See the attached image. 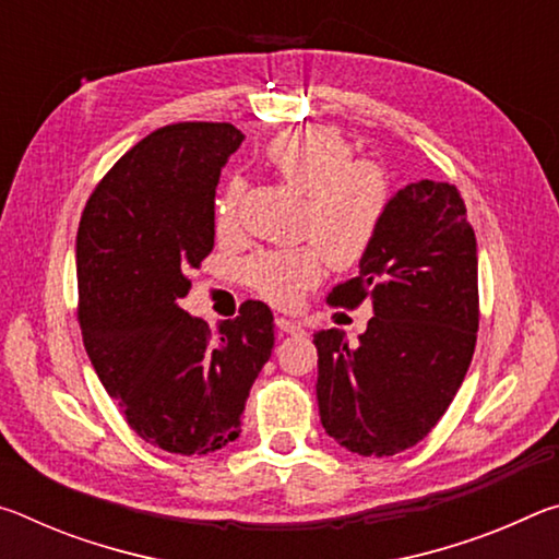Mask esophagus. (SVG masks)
I'll return each mask as SVG.
<instances>
[{"label":"esophagus","mask_w":559,"mask_h":559,"mask_svg":"<svg viewBox=\"0 0 559 559\" xmlns=\"http://www.w3.org/2000/svg\"><path fill=\"white\" fill-rule=\"evenodd\" d=\"M276 328L286 335H302V333H306V328H302L298 320H290V318H276Z\"/></svg>","instance_id":"34e87169"}]
</instances>
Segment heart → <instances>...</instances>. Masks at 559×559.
I'll use <instances>...</instances> for the list:
<instances>
[{
    "label": "heart",
    "instance_id": "obj_1",
    "mask_svg": "<svg viewBox=\"0 0 559 559\" xmlns=\"http://www.w3.org/2000/svg\"><path fill=\"white\" fill-rule=\"evenodd\" d=\"M355 150L343 132L313 126L281 132L263 145V163L298 194H306L302 234L310 236L333 266H353L370 251L390 210L384 173ZM243 194V179L231 177L216 200V224L231 226ZM320 276L316 249L271 251L249 263V278L263 298L290 306Z\"/></svg>",
    "mask_w": 559,
    "mask_h": 559
}]
</instances>
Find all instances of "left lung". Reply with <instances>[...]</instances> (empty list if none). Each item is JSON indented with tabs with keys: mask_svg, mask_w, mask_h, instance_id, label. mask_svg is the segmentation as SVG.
<instances>
[{
	"mask_svg": "<svg viewBox=\"0 0 559 559\" xmlns=\"http://www.w3.org/2000/svg\"><path fill=\"white\" fill-rule=\"evenodd\" d=\"M372 300L367 330L349 345L320 330L318 406L323 429L359 456H394L437 427L468 372L478 333V253L459 189L406 185L359 276L328 300L355 308Z\"/></svg>",
	"mask_w": 559,
	"mask_h": 559,
	"instance_id": "left-lung-1",
	"label": "left lung"
}]
</instances>
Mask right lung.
Segmentation results:
<instances>
[{"mask_svg": "<svg viewBox=\"0 0 559 559\" xmlns=\"http://www.w3.org/2000/svg\"><path fill=\"white\" fill-rule=\"evenodd\" d=\"M229 122L150 132L100 179L75 236L79 323L93 370L153 447L212 453L241 431L273 347V313L246 300L210 330L179 308L214 249V194L241 145Z\"/></svg>", "mask_w": 559, "mask_h": 559, "instance_id": "right-lung-1", "label": "right lung"}]
</instances>
